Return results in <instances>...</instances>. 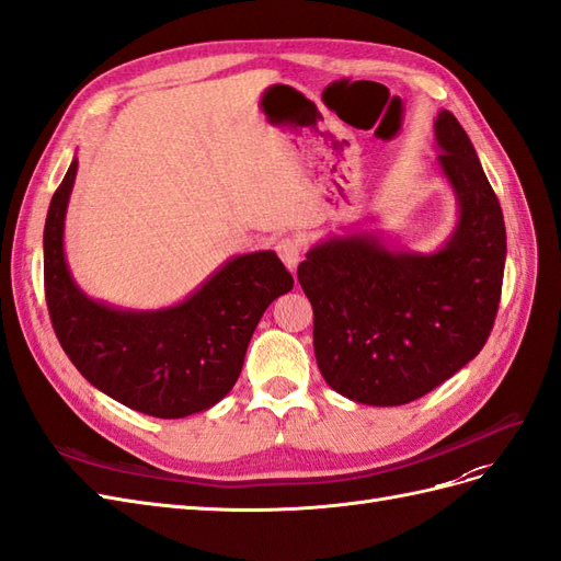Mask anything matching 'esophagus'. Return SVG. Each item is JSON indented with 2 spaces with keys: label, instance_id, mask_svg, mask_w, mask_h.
<instances>
[{
  "label": "esophagus",
  "instance_id": "1",
  "mask_svg": "<svg viewBox=\"0 0 561 561\" xmlns=\"http://www.w3.org/2000/svg\"><path fill=\"white\" fill-rule=\"evenodd\" d=\"M275 249H277V253H279L282 263H284L286 267H289L291 272H296L298 261H300V251H302V247H300L298 239H294V237H284V239H279Z\"/></svg>",
  "mask_w": 561,
  "mask_h": 561
}]
</instances>
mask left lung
<instances>
[{"instance_id": "8db88e82", "label": "left lung", "mask_w": 561, "mask_h": 561, "mask_svg": "<svg viewBox=\"0 0 561 561\" xmlns=\"http://www.w3.org/2000/svg\"><path fill=\"white\" fill-rule=\"evenodd\" d=\"M435 142L458 206L435 251L350 230L319 239L298 265L317 366L352 402L399 407L435 390L479 355L499 312L507 253L499 197L449 110L435 117Z\"/></svg>"}]
</instances>
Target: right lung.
Masks as SVG:
<instances>
[{
	"mask_svg": "<svg viewBox=\"0 0 561 561\" xmlns=\"http://www.w3.org/2000/svg\"><path fill=\"white\" fill-rule=\"evenodd\" d=\"M77 157L44 226V289L54 331L93 388L154 419L218 404L242 374L251 335L275 298L294 289L275 251L232 255L181 302L129 310L87 296L66 259V214Z\"/></svg>",
	"mask_w": 561,
	"mask_h": 561,
	"instance_id": "obj_1",
	"label": "right lung"
}]
</instances>
